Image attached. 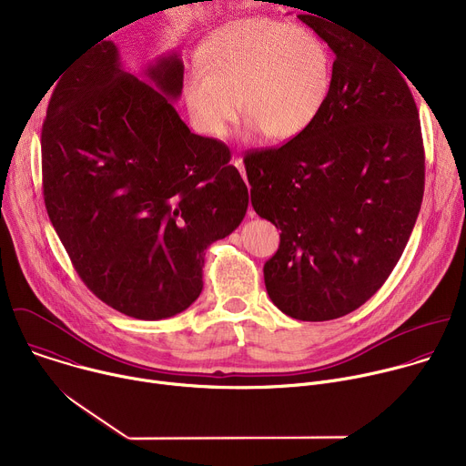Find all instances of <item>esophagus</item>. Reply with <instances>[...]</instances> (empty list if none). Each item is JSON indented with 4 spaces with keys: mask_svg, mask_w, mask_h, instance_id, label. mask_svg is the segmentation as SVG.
<instances>
[{
    "mask_svg": "<svg viewBox=\"0 0 466 466\" xmlns=\"http://www.w3.org/2000/svg\"><path fill=\"white\" fill-rule=\"evenodd\" d=\"M232 164L238 167V171L241 173V177L247 180V177H245V164H243V160H241V158H234V160H232ZM248 216H250V218H254V212H252V210H248Z\"/></svg>",
    "mask_w": 466,
    "mask_h": 466,
    "instance_id": "1",
    "label": "esophagus"
}]
</instances>
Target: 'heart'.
<instances>
[{"label":"heart","instance_id":"b5f03b06","mask_svg":"<svg viewBox=\"0 0 466 466\" xmlns=\"http://www.w3.org/2000/svg\"><path fill=\"white\" fill-rule=\"evenodd\" d=\"M201 68L184 79L193 127L225 138L238 106L250 132L289 142L322 112L334 60L315 35L269 18H238L216 27L198 51Z\"/></svg>","mask_w":466,"mask_h":466}]
</instances>
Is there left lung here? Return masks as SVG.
<instances>
[{"instance_id": "8db88e82", "label": "left lung", "mask_w": 466, "mask_h": 466, "mask_svg": "<svg viewBox=\"0 0 466 466\" xmlns=\"http://www.w3.org/2000/svg\"><path fill=\"white\" fill-rule=\"evenodd\" d=\"M306 13L336 55L329 97L300 137L252 151L245 169L254 212L282 230L265 288L280 311L317 322L358 309L400 259L422 205L424 146L400 72L361 35Z\"/></svg>"}]
</instances>
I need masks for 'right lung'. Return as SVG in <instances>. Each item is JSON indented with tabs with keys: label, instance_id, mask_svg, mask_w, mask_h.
Here are the masks:
<instances>
[{
	"label": "right lung",
	"instance_id": "obj_1",
	"mask_svg": "<svg viewBox=\"0 0 466 466\" xmlns=\"http://www.w3.org/2000/svg\"><path fill=\"white\" fill-rule=\"evenodd\" d=\"M60 75L42 125L51 225L97 299L142 320L173 317L203 291L205 250L243 221L247 186L228 147L175 110L178 53L137 76L99 40Z\"/></svg>",
	"mask_w": 466,
	"mask_h": 466
}]
</instances>
